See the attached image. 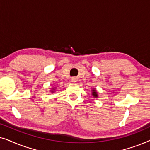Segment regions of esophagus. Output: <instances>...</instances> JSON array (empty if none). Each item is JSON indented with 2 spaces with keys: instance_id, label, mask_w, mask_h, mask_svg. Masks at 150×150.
I'll list each match as a JSON object with an SVG mask.
<instances>
[{
  "instance_id": "34e87169",
  "label": "esophagus",
  "mask_w": 150,
  "mask_h": 150,
  "mask_svg": "<svg viewBox=\"0 0 150 150\" xmlns=\"http://www.w3.org/2000/svg\"><path fill=\"white\" fill-rule=\"evenodd\" d=\"M71 81L72 82V83H74V82H76V80H75L74 78H72V79H71Z\"/></svg>"
}]
</instances>
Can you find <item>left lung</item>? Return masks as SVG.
Returning <instances> with one entry per match:
<instances>
[{"label":"left lung","mask_w":150,"mask_h":150,"mask_svg":"<svg viewBox=\"0 0 150 150\" xmlns=\"http://www.w3.org/2000/svg\"><path fill=\"white\" fill-rule=\"evenodd\" d=\"M92 95H93L94 98H98V93L96 92V89L92 90Z\"/></svg>","instance_id":"left-lung-1"}]
</instances>
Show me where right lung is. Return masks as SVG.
Listing matches in <instances>:
<instances>
[{"mask_svg": "<svg viewBox=\"0 0 150 150\" xmlns=\"http://www.w3.org/2000/svg\"><path fill=\"white\" fill-rule=\"evenodd\" d=\"M52 91V92H54V88H52V91Z\"/></svg>", "mask_w": 150, "mask_h": 150, "instance_id": "right-lung-1", "label": "right lung"}]
</instances>
